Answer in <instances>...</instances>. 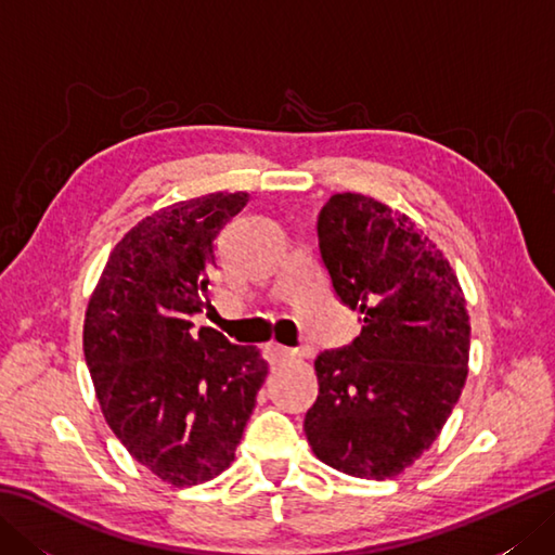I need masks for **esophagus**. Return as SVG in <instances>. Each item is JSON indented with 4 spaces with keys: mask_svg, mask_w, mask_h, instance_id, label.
<instances>
[{
    "mask_svg": "<svg viewBox=\"0 0 555 555\" xmlns=\"http://www.w3.org/2000/svg\"><path fill=\"white\" fill-rule=\"evenodd\" d=\"M264 356H267L269 362H284V360H291V358L300 356V352L298 350H291V348H284V346H279V344H267L264 346Z\"/></svg>",
    "mask_w": 555,
    "mask_h": 555,
    "instance_id": "34e87169",
    "label": "esophagus"
}]
</instances>
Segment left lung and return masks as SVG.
<instances>
[{
    "instance_id": "obj_1",
    "label": "left lung",
    "mask_w": 555,
    "mask_h": 555,
    "mask_svg": "<svg viewBox=\"0 0 555 555\" xmlns=\"http://www.w3.org/2000/svg\"><path fill=\"white\" fill-rule=\"evenodd\" d=\"M322 262L362 332L314 360L305 415L314 455L338 473L388 479L427 451L467 379L469 317L443 253L405 215L338 193L317 219Z\"/></svg>"
}]
</instances>
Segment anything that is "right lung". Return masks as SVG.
Returning a JSON list of instances; mask_svg holds the SVG:
<instances>
[{
    "label": "right lung",
    "instance_id": "obj_1",
    "mask_svg": "<svg viewBox=\"0 0 555 555\" xmlns=\"http://www.w3.org/2000/svg\"><path fill=\"white\" fill-rule=\"evenodd\" d=\"M245 205L247 193H209L145 217L116 243L88 302L82 350L102 415L173 487L233 463L267 376L255 346L191 332V317L211 308L217 235Z\"/></svg>",
    "mask_w": 555,
    "mask_h": 555
}]
</instances>
